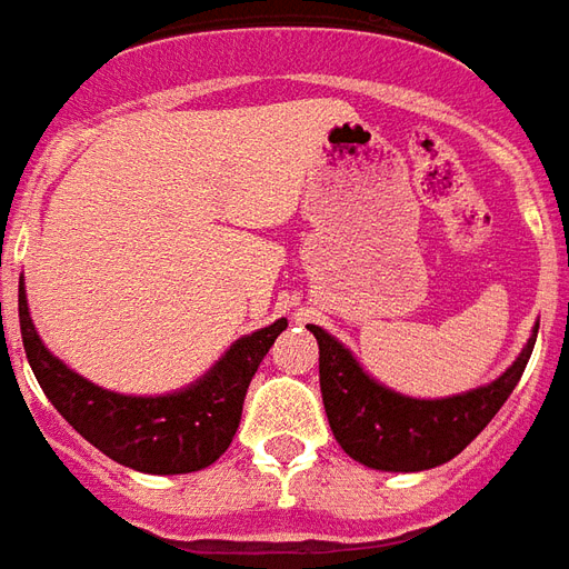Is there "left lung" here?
I'll return each mask as SVG.
<instances>
[{
	"label": "left lung",
	"instance_id": "8db88e82",
	"mask_svg": "<svg viewBox=\"0 0 569 569\" xmlns=\"http://www.w3.org/2000/svg\"><path fill=\"white\" fill-rule=\"evenodd\" d=\"M318 339L321 397L336 442L372 470L418 472L446 463L482 433L528 367L537 330L509 370L491 385L446 400H412L360 370L342 342L309 325Z\"/></svg>",
	"mask_w": 569,
	"mask_h": 569
}]
</instances>
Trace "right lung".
<instances>
[{
    "instance_id": "obj_1",
    "label": "right lung",
    "mask_w": 569,
    "mask_h": 569,
    "mask_svg": "<svg viewBox=\"0 0 569 569\" xmlns=\"http://www.w3.org/2000/svg\"><path fill=\"white\" fill-rule=\"evenodd\" d=\"M18 312L29 367L53 409L102 455L130 470L153 476L197 472L230 449L242 418L244 391L276 336L288 327L281 318L276 325L239 339L214 363V370L184 391L166 397H123L81 379L41 346L36 327L29 321L23 281L18 288Z\"/></svg>"
}]
</instances>
